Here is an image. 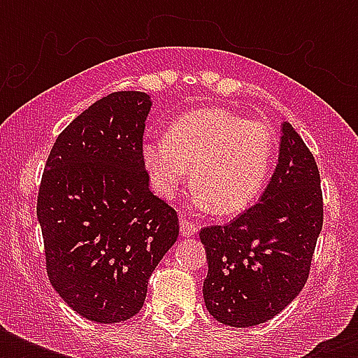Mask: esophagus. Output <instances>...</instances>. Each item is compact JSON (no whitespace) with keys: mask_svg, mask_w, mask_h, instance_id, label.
<instances>
[{"mask_svg":"<svg viewBox=\"0 0 358 358\" xmlns=\"http://www.w3.org/2000/svg\"><path fill=\"white\" fill-rule=\"evenodd\" d=\"M196 224L191 223V221H187L185 217H180V232H182V236L184 238H191V236L195 234L196 232Z\"/></svg>","mask_w":358,"mask_h":358,"instance_id":"34e87169","label":"esophagus"}]
</instances>
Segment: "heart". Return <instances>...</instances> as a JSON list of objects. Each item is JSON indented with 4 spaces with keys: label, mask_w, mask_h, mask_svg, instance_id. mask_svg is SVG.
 Wrapping results in <instances>:
<instances>
[{
    "label": "heart",
    "mask_w": 358,
    "mask_h": 358,
    "mask_svg": "<svg viewBox=\"0 0 358 358\" xmlns=\"http://www.w3.org/2000/svg\"><path fill=\"white\" fill-rule=\"evenodd\" d=\"M273 152L275 134L266 122L202 108L176 117L165 137L146 141L141 156L156 195L171 199L191 169L196 201L217 215H234L264 189Z\"/></svg>",
    "instance_id": "b5f03b06"
}]
</instances>
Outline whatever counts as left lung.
<instances>
[{
  "mask_svg": "<svg viewBox=\"0 0 358 358\" xmlns=\"http://www.w3.org/2000/svg\"><path fill=\"white\" fill-rule=\"evenodd\" d=\"M322 227L316 159L284 122L277 169L260 202L229 224L201 230L208 312L230 327H255L280 314L306 284Z\"/></svg>",
  "mask_w": 358,
  "mask_h": 358,
  "instance_id": "left-lung-1",
  "label": "left lung"
}]
</instances>
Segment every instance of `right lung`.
I'll use <instances>...</instances> for the list:
<instances>
[{"instance_id":"right-lung-1","label":"right lung","mask_w":358,"mask_h":358,"mask_svg":"<svg viewBox=\"0 0 358 358\" xmlns=\"http://www.w3.org/2000/svg\"><path fill=\"white\" fill-rule=\"evenodd\" d=\"M150 106L137 91L100 98L59 134L42 174L36 217L48 277L91 322L134 317L178 238V215L150 191L141 156Z\"/></svg>"}]
</instances>
